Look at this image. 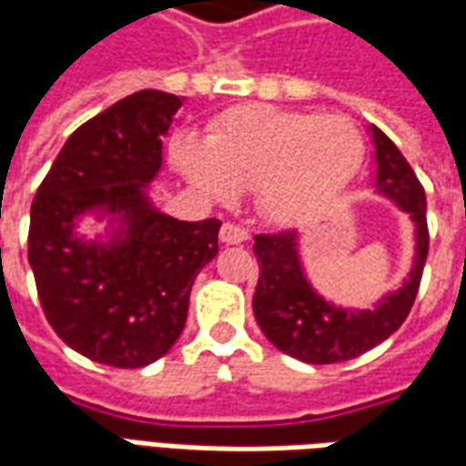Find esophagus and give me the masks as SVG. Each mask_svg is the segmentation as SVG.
Returning <instances> with one entry per match:
<instances>
[{
	"label": "esophagus",
	"mask_w": 466,
	"mask_h": 466,
	"mask_svg": "<svg viewBox=\"0 0 466 466\" xmlns=\"http://www.w3.org/2000/svg\"><path fill=\"white\" fill-rule=\"evenodd\" d=\"M247 237H249V234L244 232L242 227L234 222H224L222 229H219V239H222L224 244H242L247 242Z\"/></svg>",
	"instance_id": "34e87169"
}]
</instances>
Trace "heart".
Masks as SVG:
<instances>
[{
  "instance_id": "1",
  "label": "heart",
  "mask_w": 466,
  "mask_h": 466,
  "mask_svg": "<svg viewBox=\"0 0 466 466\" xmlns=\"http://www.w3.org/2000/svg\"><path fill=\"white\" fill-rule=\"evenodd\" d=\"M364 157L357 124L339 115L247 105L217 116L207 149L179 144V164L197 187L227 199L254 189L259 212L277 222L309 219L334 202Z\"/></svg>"
}]
</instances>
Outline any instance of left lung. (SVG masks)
<instances>
[{
	"label": "left lung",
	"mask_w": 466,
	"mask_h": 466,
	"mask_svg": "<svg viewBox=\"0 0 466 466\" xmlns=\"http://www.w3.org/2000/svg\"><path fill=\"white\" fill-rule=\"evenodd\" d=\"M371 137L377 147V189L411 214L417 227V259L410 282L400 292L384 297L374 309H339L324 302L307 282L297 257V234L254 237V257L259 264V282L252 299L257 324L277 350L307 364L354 360L384 342L407 319L420 292L421 269L430 249L424 187L387 134L371 127Z\"/></svg>",
	"instance_id": "8db88e82"
}]
</instances>
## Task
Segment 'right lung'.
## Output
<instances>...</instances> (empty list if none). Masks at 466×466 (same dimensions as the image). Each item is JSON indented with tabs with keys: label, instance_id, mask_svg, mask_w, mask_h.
<instances>
[{
	"label": "right lung",
	"instance_id": "obj_1",
	"mask_svg": "<svg viewBox=\"0 0 466 466\" xmlns=\"http://www.w3.org/2000/svg\"><path fill=\"white\" fill-rule=\"evenodd\" d=\"M179 106V96L142 89L92 116L66 139L32 202L26 254L46 322L72 350L119 370L172 350L194 279L219 249V219L179 222L144 197ZM95 206L123 214L124 240L76 239L74 219Z\"/></svg>",
	"mask_w": 466,
	"mask_h": 466
}]
</instances>
